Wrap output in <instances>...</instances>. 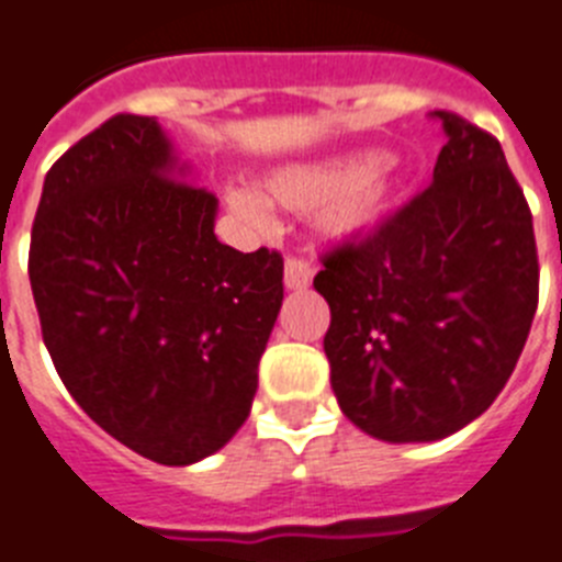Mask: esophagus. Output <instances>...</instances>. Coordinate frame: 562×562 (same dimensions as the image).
I'll return each mask as SVG.
<instances>
[{"instance_id": "esophagus-1", "label": "esophagus", "mask_w": 562, "mask_h": 562, "mask_svg": "<svg viewBox=\"0 0 562 562\" xmlns=\"http://www.w3.org/2000/svg\"><path fill=\"white\" fill-rule=\"evenodd\" d=\"M311 277H314V271H311L308 259H303V257L285 259V277H282V280H285V289H291V291L308 289Z\"/></svg>"}]
</instances>
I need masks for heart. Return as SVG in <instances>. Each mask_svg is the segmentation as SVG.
<instances>
[{
  "label": "heart",
  "instance_id": "b5f03b06",
  "mask_svg": "<svg viewBox=\"0 0 562 562\" xmlns=\"http://www.w3.org/2000/svg\"><path fill=\"white\" fill-rule=\"evenodd\" d=\"M397 159L376 157L374 150L285 165L262 182V193L280 209H319V228L334 239L360 237L371 225L380 223V216L397 196ZM228 205L248 220L262 214L257 196L245 191H231Z\"/></svg>",
  "mask_w": 562,
  "mask_h": 562
}]
</instances>
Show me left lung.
Here are the masks:
<instances>
[{
	"mask_svg": "<svg viewBox=\"0 0 562 562\" xmlns=\"http://www.w3.org/2000/svg\"><path fill=\"white\" fill-rule=\"evenodd\" d=\"M431 186L360 243L323 257V348L353 426L431 442L497 400L537 311L529 202L492 134L451 111Z\"/></svg>",
	"mask_w": 562,
	"mask_h": 562,
	"instance_id": "8db88e82",
	"label": "left lung"
}]
</instances>
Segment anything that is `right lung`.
<instances>
[{
    "label": "right lung",
    "instance_id": "obj_1",
    "mask_svg": "<svg viewBox=\"0 0 562 562\" xmlns=\"http://www.w3.org/2000/svg\"><path fill=\"white\" fill-rule=\"evenodd\" d=\"M154 116L116 113L56 159L31 231L33 303L70 397L113 440L191 465L239 431L282 305V257L214 234Z\"/></svg>",
    "mask_w": 562,
    "mask_h": 562
}]
</instances>
